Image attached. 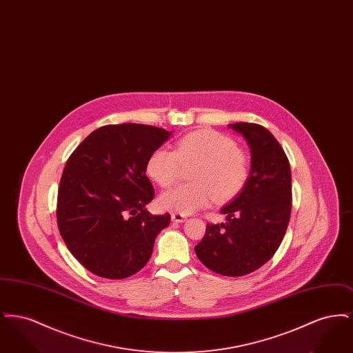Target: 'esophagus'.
<instances>
[{"mask_svg":"<svg viewBox=\"0 0 353 353\" xmlns=\"http://www.w3.org/2000/svg\"><path fill=\"white\" fill-rule=\"evenodd\" d=\"M186 217H185L184 214H180V213H173L172 214V221L173 222H177V223H181V222H184Z\"/></svg>","mask_w":353,"mask_h":353,"instance_id":"34e87169","label":"esophagus"}]
</instances>
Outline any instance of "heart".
<instances>
[{"instance_id":"obj_1","label":"heart","mask_w":353,"mask_h":353,"mask_svg":"<svg viewBox=\"0 0 353 353\" xmlns=\"http://www.w3.org/2000/svg\"><path fill=\"white\" fill-rule=\"evenodd\" d=\"M183 165H194L189 176L193 183L164 192L157 200L163 210L190 214L212 199L230 201L245 189L250 176L249 156L232 137L212 130L185 134L176 141L174 151L152 152L145 169L156 184L168 188L176 183Z\"/></svg>"}]
</instances>
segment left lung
Returning a JSON list of instances; mask_svg holds the SVG:
<instances>
[{"mask_svg":"<svg viewBox=\"0 0 353 353\" xmlns=\"http://www.w3.org/2000/svg\"><path fill=\"white\" fill-rule=\"evenodd\" d=\"M252 151L249 181L221 210L225 223H208L196 254L208 269L242 276L262 268L281 246L291 216V169L283 148L269 130L234 123Z\"/></svg>","mask_w":353,"mask_h":353,"instance_id":"obj_1","label":"left lung"}]
</instances>
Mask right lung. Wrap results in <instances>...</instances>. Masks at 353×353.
I'll use <instances>...</instances> for the list:
<instances>
[{
  "label": "right lung",
  "instance_id": "obj_1",
  "mask_svg": "<svg viewBox=\"0 0 353 353\" xmlns=\"http://www.w3.org/2000/svg\"><path fill=\"white\" fill-rule=\"evenodd\" d=\"M169 136L153 125L108 124L68 157L58 188V229L70 252L92 274L124 279L150 261L170 216L147 212L154 190L145 167Z\"/></svg>",
  "mask_w": 353,
  "mask_h": 353
}]
</instances>
